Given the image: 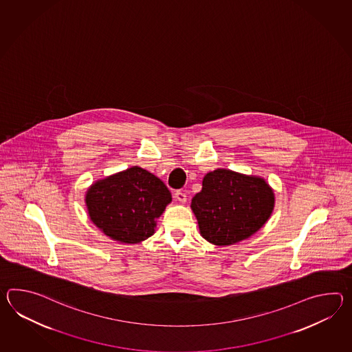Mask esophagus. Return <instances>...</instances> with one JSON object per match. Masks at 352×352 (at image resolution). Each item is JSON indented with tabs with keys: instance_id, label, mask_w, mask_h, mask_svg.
<instances>
[{
	"instance_id": "esophagus-1",
	"label": "esophagus",
	"mask_w": 352,
	"mask_h": 352,
	"mask_svg": "<svg viewBox=\"0 0 352 352\" xmlns=\"http://www.w3.org/2000/svg\"><path fill=\"white\" fill-rule=\"evenodd\" d=\"M175 198H177V201H179L180 204H186L187 202V195L183 190H177L175 192Z\"/></svg>"
}]
</instances>
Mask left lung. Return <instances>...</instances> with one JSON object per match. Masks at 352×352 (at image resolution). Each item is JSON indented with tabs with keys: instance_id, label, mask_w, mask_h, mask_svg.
<instances>
[{
	"instance_id": "1",
	"label": "left lung",
	"mask_w": 352,
	"mask_h": 352,
	"mask_svg": "<svg viewBox=\"0 0 352 352\" xmlns=\"http://www.w3.org/2000/svg\"><path fill=\"white\" fill-rule=\"evenodd\" d=\"M192 210L207 241L226 246L249 239L264 226L274 208V193L265 180L227 169L206 174Z\"/></svg>"
}]
</instances>
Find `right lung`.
I'll list each match as a JSON object with an SVG mask.
<instances>
[{"instance_id": "1", "label": "right lung", "mask_w": 352, "mask_h": 352, "mask_svg": "<svg viewBox=\"0 0 352 352\" xmlns=\"http://www.w3.org/2000/svg\"><path fill=\"white\" fill-rule=\"evenodd\" d=\"M170 201L164 183L139 166L94 183L86 195L94 225L126 243H141L154 234L155 219Z\"/></svg>"}]
</instances>
